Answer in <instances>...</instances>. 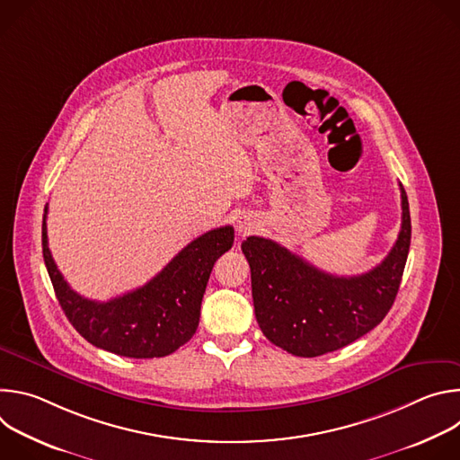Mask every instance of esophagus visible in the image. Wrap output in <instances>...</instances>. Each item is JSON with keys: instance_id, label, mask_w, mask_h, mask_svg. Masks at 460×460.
<instances>
[{"instance_id": "esophagus-1", "label": "esophagus", "mask_w": 460, "mask_h": 460, "mask_svg": "<svg viewBox=\"0 0 460 460\" xmlns=\"http://www.w3.org/2000/svg\"><path fill=\"white\" fill-rule=\"evenodd\" d=\"M256 227H258V224H256V220H254L252 217L243 215V217H240V218L236 220V231H238L240 236L251 234L252 231H256Z\"/></svg>"}]
</instances>
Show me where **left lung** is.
<instances>
[{"mask_svg":"<svg viewBox=\"0 0 460 460\" xmlns=\"http://www.w3.org/2000/svg\"><path fill=\"white\" fill-rule=\"evenodd\" d=\"M402 226L395 245L376 268L357 277L316 270L280 243L249 236L242 251L251 268L256 322L275 346L296 357L337 351L369 333L391 309L411 242L404 187Z\"/></svg>","mask_w":460,"mask_h":460,"instance_id":"8db88e82","label":"left lung"}]
</instances>
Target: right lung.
Here are the masks:
<instances>
[{
	"label": "right lung",
	"mask_w": 460,
	"mask_h": 460,
	"mask_svg": "<svg viewBox=\"0 0 460 460\" xmlns=\"http://www.w3.org/2000/svg\"><path fill=\"white\" fill-rule=\"evenodd\" d=\"M41 226L43 260L58 302L75 330L93 346L128 358L165 357L196 333L215 261L231 249V226L204 233L183 247L146 286L96 302L78 295L58 271Z\"/></svg>",
	"instance_id": "add662e5"
}]
</instances>
